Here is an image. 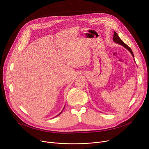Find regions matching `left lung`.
<instances>
[{
    "instance_id": "1",
    "label": "left lung",
    "mask_w": 149,
    "mask_h": 149,
    "mask_svg": "<svg viewBox=\"0 0 149 149\" xmlns=\"http://www.w3.org/2000/svg\"><path fill=\"white\" fill-rule=\"evenodd\" d=\"M113 42H115V43H118V44H120V45L123 46L125 48H126V49L131 53V54H132V56H133V57L134 58V53H133V52H132V49H130V47H129L126 43H124V42L122 41L121 39L119 37L118 34H117L116 32H115V31H114V34H113Z\"/></svg>"
}]
</instances>
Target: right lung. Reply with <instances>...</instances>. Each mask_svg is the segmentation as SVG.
I'll return each instance as SVG.
<instances>
[{"instance_id": "add662e5", "label": "right lung", "mask_w": 149, "mask_h": 149, "mask_svg": "<svg viewBox=\"0 0 149 149\" xmlns=\"http://www.w3.org/2000/svg\"><path fill=\"white\" fill-rule=\"evenodd\" d=\"M61 112H62V111H61V112H60V113H61ZM60 114H58V115H60ZM58 115H57V116H58Z\"/></svg>"}]
</instances>
